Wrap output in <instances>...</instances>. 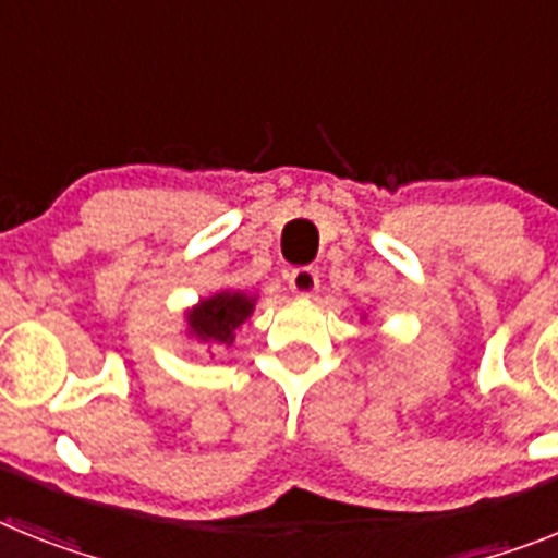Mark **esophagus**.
Here are the masks:
<instances>
[{
	"instance_id": "1",
	"label": "esophagus",
	"mask_w": 558,
	"mask_h": 558,
	"mask_svg": "<svg viewBox=\"0 0 558 558\" xmlns=\"http://www.w3.org/2000/svg\"><path fill=\"white\" fill-rule=\"evenodd\" d=\"M317 287H320V278L312 266H298V269L289 271V289H292L298 298H308L315 294Z\"/></svg>"
}]
</instances>
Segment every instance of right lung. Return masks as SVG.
<instances>
[{"label":"right lung","mask_w":558,"mask_h":558,"mask_svg":"<svg viewBox=\"0 0 558 558\" xmlns=\"http://www.w3.org/2000/svg\"><path fill=\"white\" fill-rule=\"evenodd\" d=\"M252 312H255L252 294L232 292V289L215 292L213 298H204L186 312L190 337L207 345H232L235 331L250 320Z\"/></svg>","instance_id":"right-lung-1"}]
</instances>
